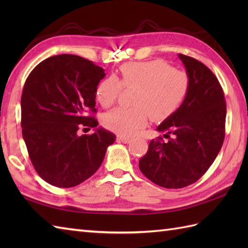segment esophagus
Listing matches in <instances>:
<instances>
[{
	"label": "esophagus",
	"instance_id": "esophagus-1",
	"mask_svg": "<svg viewBox=\"0 0 248 248\" xmlns=\"http://www.w3.org/2000/svg\"><path fill=\"white\" fill-rule=\"evenodd\" d=\"M117 140L119 141V143L127 144V143H129V141L131 140V138H129V136H121V135H118V136H117Z\"/></svg>",
	"mask_w": 248,
	"mask_h": 248
}]
</instances>
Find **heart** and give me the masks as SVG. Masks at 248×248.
Wrapping results in <instances>:
<instances>
[{
	"label": "heart",
	"mask_w": 248,
	"mask_h": 248,
	"mask_svg": "<svg viewBox=\"0 0 248 248\" xmlns=\"http://www.w3.org/2000/svg\"><path fill=\"white\" fill-rule=\"evenodd\" d=\"M119 80L108 77L96 88V99L103 108L116 102L121 89H134L132 108H116L104 115L105 128L120 135H132L145 127L148 118L162 121L176 113L186 99L189 78L162 60L127 62L120 67Z\"/></svg>",
	"instance_id": "obj_1"
}]
</instances>
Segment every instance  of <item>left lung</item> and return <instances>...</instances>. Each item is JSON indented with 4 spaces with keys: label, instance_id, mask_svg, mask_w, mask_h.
I'll use <instances>...</instances> for the list:
<instances>
[{
    "label": "left lung",
    "instance_id": "8db88e82",
    "mask_svg": "<svg viewBox=\"0 0 248 248\" xmlns=\"http://www.w3.org/2000/svg\"><path fill=\"white\" fill-rule=\"evenodd\" d=\"M189 78L186 99L156 128L164 138L152 140L139 162L150 181L166 188L196 182L212 165L225 139L226 102L214 73L202 62L178 54Z\"/></svg>",
    "mask_w": 248,
    "mask_h": 248
}]
</instances>
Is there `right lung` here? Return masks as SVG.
<instances>
[{
  "instance_id": "1",
  "label": "right lung",
  "mask_w": 248,
  "mask_h": 248,
  "mask_svg": "<svg viewBox=\"0 0 248 248\" xmlns=\"http://www.w3.org/2000/svg\"><path fill=\"white\" fill-rule=\"evenodd\" d=\"M105 77L101 67L72 54L51 56L37 65L21 96V127L37 173L57 187H72L92 177L102 164L116 135L96 127V88Z\"/></svg>"
}]
</instances>
